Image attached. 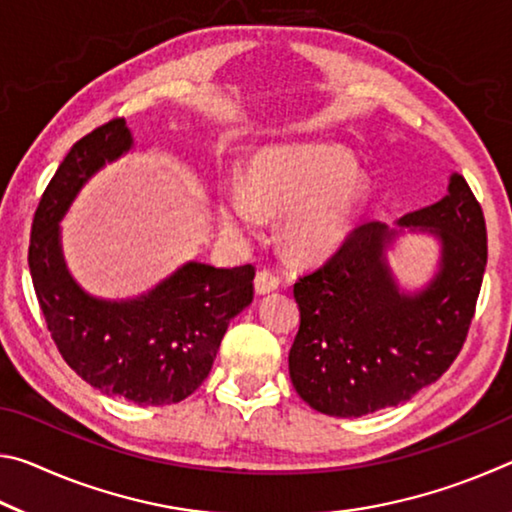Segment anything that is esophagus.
I'll list each match as a JSON object with an SVG mask.
<instances>
[{"label": "esophagus", "instance_id": "34e87169", "mask_svg": "<svg viewBox=\"0 0 512 512\" xmlns=\"http://www.w3.org/2000/svg\"><path fill=\"white\" fill-rule=\"evenodd\" d=\"M277 287H280V277H277L273 271H259L255 275V291L259 293V296H264V293H271L275 291Z\"/></svg>", "mask_w": 512, "mask_h": 512}]
</instances>
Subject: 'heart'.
Masks as SVG:
<instances>
[{
  "label": "heart",
  "mask_w": 512,
  "mask_h": 512,
  "mask_svg": "<svg viewBox=\"0 0 512 512\" xmlns=\"http://www.w3.org/2000/svg\"><path fill=\"white\" fill-rule=\"evenodd\" d=\"M366 194L357 162L339 146H287L255 155L246 192L232 189L219 207L230 230H253L262 214H287L282 239L289 253L318 259L348 235Z\"/></svg>",
  "instance_id": "heart-1"
}]
</instances>
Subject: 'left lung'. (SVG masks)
<instances>
[{
  "mask_svg": "<svg viewBox=\"0 0 512 512\" xmlns=\"http://www.w3.org/2000/svg\"><path fill=\"white\" fill-rule=\"evenodd\" d=\"M397 225L440 241V268L422 291L397 287L386 248L400 235L384 223L354 228L332 257L293 284L300 329L289 375L311 409L361 418L404 404L443 377L474 318L488 237L479 201L452 173L447 196Z\"/></svg>",
  "mask_w": 512,
  "mask_h": 512,
  "instance_id": "8db88e82",
  "label": "left lung"
}]
</instances>
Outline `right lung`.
Wrapping results in <instances>:
<instances>
[{
  "label": "right lung",
  "instance_id": "obj_1",
  "mask_svg": "<svg viewBox=\"0 0 512 512\" xmlns=\"http://www.w3.org/2000/svg\"><path fill=\"white\" fill-rule=\"evenodd\" d=\"M131 149L124 117L69 149L33 216L29 268L51 339L76 375L103 395L142 406L176 404L210 375L230 320L253 302L255 266L187 262L133 300L83 291L65 266L58 223L94 173Z\"/></svg>",
  "mask_w": 512,
  "mask_h": 512
}]
</instances>
